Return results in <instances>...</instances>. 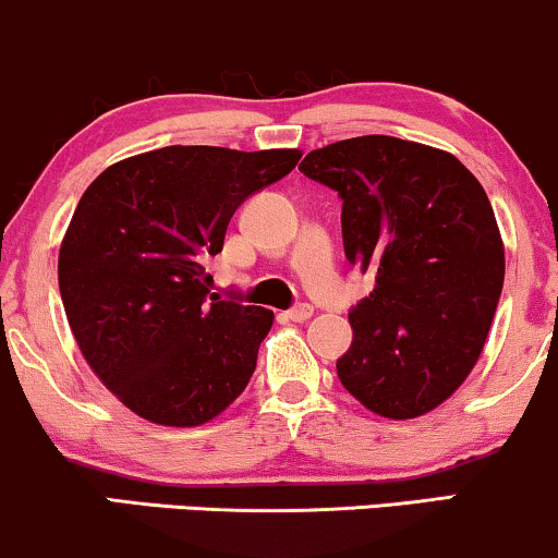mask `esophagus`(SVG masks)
<instances>
[{
  "label": "esophagus",
  "instance_id": "1",
  "mask_svg": "<svg viewBox=\"0 0 558 558\" xmlns=\"http://www.w3.org/2000/svg\"><path fill=\"white\" fill-rule=\"evenodd\" d=\"M311 316H313V305H307V303H300V305H294L292 311H287V318L294 320V324H303V320H307Z\"/></svg>",
  "mask_w": 558,
  "mask_h": 558
}]
</instances>
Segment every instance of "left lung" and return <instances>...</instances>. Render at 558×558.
I'll return each instance as SVG.
<instances>
[{
  "instance_id": "1",
  "label": "left lung",
  "mask_w": 558,
  "mask_h": 558,
  "mask_svg": "<svg viewBox=\"0 0 558 558\" xmlns=\"http://www.w3.org/2000/svg\"><path fill=\"white\" fill-rule=\"evenodd\" d=\"M300 172L337 190L347 260L376 277L350 311L339 381L376 415H425L473 371L501 298L486 190L457 156L391 135L311 150Z\"/></svg>"
}]
</instances>
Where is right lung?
<instances>
[{"instance_id": "add662e5", "label": "right lung", "mask_w": 558, "mask_h": 558, "mask_svg": "<svg viewBox=\"0 0 558 558\" xmlns=\"http://www.w3.org/2000/svg\"><path fill=\"white\" fill-rule=\"evenodd\" d=\"M300 150L167 146L90 182L59 247V294L83 357L150 423H208L245 391L274 313L211 294L206 260L234 211Z\"/></svg>"}]
</instances>
